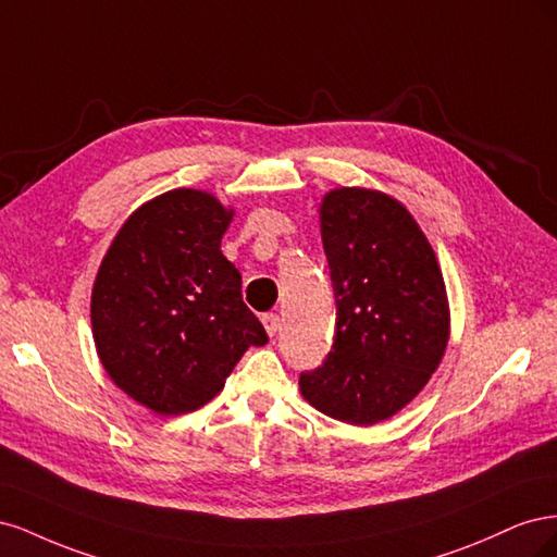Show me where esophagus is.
Masks as SVG:
<instances>
[{"mask_svg":"<svg viewBox=\"0 0 557 557\" xmlns=\"http://www.w3.org/2000/svg\"><path fill=\"white\" fill-rule=\"evenodd\" d=\"M262 325H264L269 336H274L281 330V318L276 313H264L262 315Z\"/></svg>","mask_w":557,"mask_h":557,"instance_id":"obj_1","label":"esophagus"}]
</instances>
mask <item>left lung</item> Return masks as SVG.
<instances>
[{"label":"left lung","instance_id":"1","mask_svg":"<svg viewBox=\"0 0 557 557\" xmlns=\"http://www.w3.org/2000/svg\"><path fill=\"white\" fill-rule=\"evenodd\" d=\"M320 237L336 332L323 367L299 376V393L320 413L369 428L407 407L442 364L450 336L444 274L416 218L381 190H330Z\"/></svg>","mask_w":557,"mask_h":557}]
</instances>
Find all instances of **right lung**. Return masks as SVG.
<instances>
[{
    "instance_id": "add662e5",
    "label": "right lung",
    "mask_w": 557,
    "mask_h": 557,
    "mask_svg": "<svg viewBox=\"0 0 557 557\" xmlns=\"http://www.w3.org/2000/svg\"><path fill=\"white\" fill-rule=\"evenodd\" d=\"M234 209L205 190L153 197L117 230L92 285L97 356L125 395L158 416L205 407L267 332L221 250Z\"/></svg>"
}]
</instances>
